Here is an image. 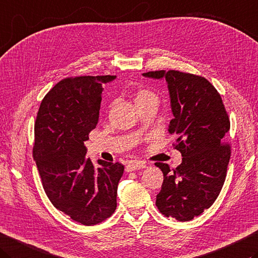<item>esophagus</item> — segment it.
I'll return each mask as SVG.
<instances>
[{"mask_svg":"<svg viewBox=\"0 0 258 258\" xmlns=\"http://www.w3.org/2000/svg\"><path fill=\"white\" fill-rule=\"evenodd\" d=\"M145 166H146V164L144 162H142V161H134V162H131L130 164L126 165L125 171L126 172H132V171L144 169Z\"/></svg>","mask_w":258,"mask_h":258,"instance_id":"obj_1","label":"esophagus"}]
</instances>
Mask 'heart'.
Masks as SVG:
<instances>
[{
	"mask_svg": "<svg viewBox=\"0 0 258 258\" xmlns=\"http://www.w3.org/2000/svg\"><path fill=\"white\" fill-rule=\"evenodd\" d=\"M152 99H156V96L153 92H151L150 89H148V88H139V89L135 90L134 100H135L136 105L148 103Z\"/></svg>",
	"mask_w": 258,
	"mask_h": 258,
	"instance_id": "obj_1",
	"label": "heart"
}]
</instances>
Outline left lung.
<instances>
[{
    "mask_svg": "<svg viewBox=\"0 0 258 258\" xmlns=\"http://www.w3.org/2000/svg\"><path fill=\"white\" fill-rule=\"evenodd\" d=\"M143 75L165 77L174 115L169 132L176 135L172 146L183 156L175 169L155 163L163 172L155 205L165 217L189 221L211 207L224 185L231 154L225 141L230 128L228 113L220 94L203 76L178 70Z\"/></svg>",
    "mask_w": 258,
    "mask_h": 258,
    "instance_id": "1",
    "label": "left lung"
}]
</instances>
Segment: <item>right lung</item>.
Listing matches in <instances>:
<instances>
[{
	"mask_svg": "<svg viewBox=\"0 0 258 258\" xmlns=\"http://www.w3.org/2000/svg\"><path fill=\"white\" fill-rule=\"evenodd\" d=\"M115 76L67 77L44 96L34 123L33 159L43 189L58 210L86 226L109 218L116 209L124 172L118 162L86 158L84 144L97 126L103 85Z\"/></svg>",
	"mask_w": 258,
	"mask_h": 258,
	"instance_id": "1",
	"label": "right lung"
}]
</instances>
